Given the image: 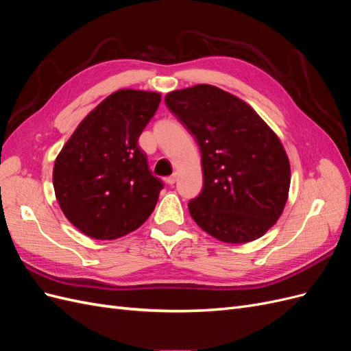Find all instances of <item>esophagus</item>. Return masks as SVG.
Listing matches in <instances>:
<instances>
[{
	"mask_svg": "<svg viewBox=\"0 0 351 351\" xmlns=\"http://www.w3.org/2000/svg\"><path fill=\"white\" fill-rule=\"evenodd\" d=\"M176 182H177V174H173V176H169V177L165 178V183L169 184V186H173Z\"/></svg>",
	"mask_w": 351,
	"mask_h": 351,
	"instance_id": "esophagus-1",
	"label": "esophagus"
}]
</instances>
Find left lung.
Returning <instances> with one entry per match:
<instances>
[{
    "mask_svg": "<svg viewBox=\"0 0 351 351\" xmlns=\"http://www.w3.org/2000/svg\"><path fill=\"white\" fill-rule=\"evenodd\" d=\"M165 104L200 147L204 187L189 202L196 224L231 244L262 237L289 199L290 161L278 136L249 104L210 84L169 92Z\"/></svg>",
    "mask_w": 351,
    "mask_h": 351,
    "instance_id": "8db88e82",
    "label": "left lung"
}]
</instances>
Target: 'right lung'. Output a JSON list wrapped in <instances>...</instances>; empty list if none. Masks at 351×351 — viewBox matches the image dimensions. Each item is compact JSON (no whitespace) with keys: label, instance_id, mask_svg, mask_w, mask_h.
Instances as JSON below:
<instances>
[{"label":"right lung","instance_id":"1","mask_svg":"<svg viewBox=\"0 0 351 351\" xmlns=\"http://www.w3.org/2000/svg\"><path fill=\"white\" fill-rule=\"evenodd\" d=\"M158 92L120 89L93 108L58 154L52 183L62 214L83 234L114 240L139 228L158 202L139 136L156 112Z\"/></svg>","mask_w":351,"mask_h":351}]
</instances>
